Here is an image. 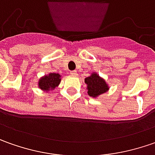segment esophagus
<instances>
[{
  "mask_svg": "<svg viewBox=\"0 0 155 155\" xmlns=\"http://www.w3.org/2000/svg\"><path fill=\"white\" fill-rule=\"evenodd\" d=\"M70 74L72 75H77V71L76 70H73V71H70Z\"/></svg>",
  "mask_w": 155,
  "mask_h": 155,
  "instance_id": "obj_1",
  "label": "esophagus"
}]
</instances>
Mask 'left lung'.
I'll return each mask as SVG.
<instances>
[{
    "label": "left lung",
    "instance_id": "8db88e82",
    "mask_svg": "<svg viewBox=\"0 0 155 155\" xmlns=\"http://www.w3.org/2000/svg\"><path fill=\"white\" fill-rule=\"evenodd\" d=\"M85 83L87 84L88 95L93 98H97L109 90L107 83L97 73H92L90 76L85 79Z\"/></svg>",
    "mask_w": 155,
    "mask_h": 155
}]
</instances>
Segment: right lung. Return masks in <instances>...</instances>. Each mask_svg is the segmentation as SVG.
<instances>
[{
	"mask_svg": "<svg viewBox=\"0 0 155 155\" xmlns=\"http://www.w3.org/2000/svg\"><path fill=\"white\" fill-rule=\"evenodd\" d=\"M61 82V75L56 73H50L49 74L45 75L39 79L38 87L41 90L49 92L51 90H54L56 87L59 86Z\"/></svg>",
	"mask_w": 155,
	"mask_h": 155,
	"instance_id": "1",
	"label": "right lung"
}]
</instances>
